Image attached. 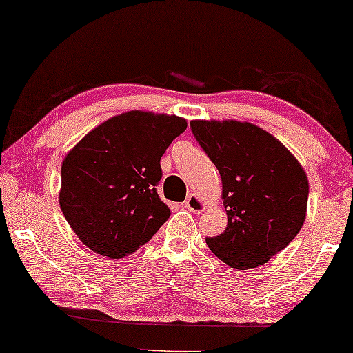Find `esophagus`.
I'll use <instances>...</instances> for the list:
<instances>
[{"mask_svg":"<svg viewBox=\"0 0 353 353\" xmlns=\"http://www.w3.org/2000/svg\"><path fill=\"white\" fill-rule=\"evenodd\" d=\"M183 204H185L186 210L191 211V212H196V214H198V212L204 211V208H206V204H204L201 199L196 196V194H190Z\"/></svg>","mask_w":353,"mask_h":353,"instance_id":"obj_1","label":"esophagus"}]
</instances>
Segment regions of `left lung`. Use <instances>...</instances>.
Returning <instances> with one entry per match:
<instances>
[{
    "mask_svg": "<svg viewBox=\"0 0 353 353\" xmlns=\"http://www.w3.org/2000/svg\"><path fill=\"white\" fill-rule=\"evenodd\" d=\"M191 132L219 170L228 228L206 243L229 267L267 263L298 236L306 217V173L267 130L237 121H193Z\"/></svg>",
    "mask_w": 353,
    "mask_h": 353,
    "instance_id": "left-lung-1",
    "label": "left lung"
}]
</instances>
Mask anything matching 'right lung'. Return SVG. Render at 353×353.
Segmentation results:
<instances>
[{
	"mask_svg": "<svg viewBox=\"0 0 353 353\" xmlns=\"http://www.w3.org/2000/svg\"><path fill=\"white\" fill-rule=\"evenodd\" d=\"M186 121L129 111L81 139L62 163L60 208L73 232L99 255L121 259L149 242L170 210L155 186L160 159Z\"/></svg>",
	"mask_w": 353,
	"mask_h": 353,
	"instance_id": "obj_1",
	"label": "right lung"
}]
</instances>
